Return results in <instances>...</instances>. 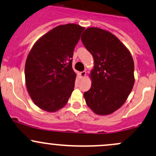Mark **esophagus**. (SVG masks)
<instances>
[{"label":"esophagus","mask_w":156,"mask_h":156,"mask_svg":"<svg viewBox=\"0 0 156 156\" xmlns=\"http://www.w3.org/2000/svg\"><path fill=\"white\" fill-rule=\"evenodd\" d=\"M86 75H87L86 71H83V72H81V73H80V75H81V78H84V77L86 76Z\"/></svg>","instance_id":"34e87169"}]
</instances>
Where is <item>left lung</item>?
<instances>
[{
    "mask_svg": "<svg viewBox=\"0 0 156 156\" xmlns=\"http://www.w3.org/2000/svg\"><path fill=\"white\" fill-rule=\"evenodd\" d=\"M85 48L94 59L90 89L83 93L95 114L108 115L125 103L134 83V65L127 48L111 33L88 27L81 36Z\"/></svg>",
    "mask_w": 156,
    "mask_h": 156,
    "instance_id": "left-lung-1",
    "label": "left lung"
}]
</instances>
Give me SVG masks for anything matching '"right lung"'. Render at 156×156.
<instances>
[{
    "instance_id": "1",
    "label": "right lung",
    "mask_w": 156,
    "mask_h": 156,
    "mask_svg": "<svg viewBox=\"0 0 156 156\" xmlns=\"http://www.w3.org/2000/svg\"><path fill=\"white\" fill-rule=\"evenodd\" d=\"M83 30L75 24L59 25L31 48L24 69L26 87L41 109L55 112L68 101L76 78L72 66L73 51Z\"/></svg>"
}]
</instances>
